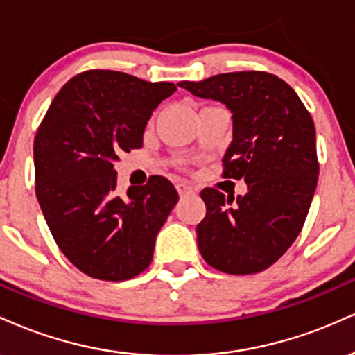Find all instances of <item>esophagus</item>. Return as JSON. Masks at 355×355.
Segmentation results:
<instances>
[{"label":"esophagus","instance_id":"esophagus-1","mask_svg":"<svg viewBox=\"0 0 355 355\" xmlns=\"http://www.w3.org/2000/svg\"><path fill=\"white\" fill-rule=\"evenodd\" d=\"M176 189H178L179 196H191V194H196L194 187L187 184V182H178Z\"/></svg>","mask_w":355,"mask_h":355}]
</instances>
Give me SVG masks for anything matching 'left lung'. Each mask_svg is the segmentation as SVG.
Returning <instances> with one entry per match:
<instances>
[{"label":"left lung","mask_w":355,"mask_h":355,"mask_svg":"<svg viewBox=\"0 0 355 355\" xmlns=\"http://www.w3.org/2000/svg\"><path fill=\"white\" fill-rule=\"evenodd\" d=\"M179 86L232 112L223 176L248 184L236 199L214 187L201 191L206 218L196 229L199 252L220 272H261L293 245L309 212L319 176L314 121L293 87L264 71Z\"/></svg>","instance_id":"8db88e82"}]
</instances>
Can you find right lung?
<instances>
[{
    "label": "right lung",
    "mask_w": 355,
    "mask_h": 355,
    "mask_svg": "<svg viewBox=\"0 0 355 355\" xmlns=\"http://www.w3.org/2000/svg\"><path fill=\"white\" fill-rule=\"evenodd\" d=\"M174 91L173 83L85 71L61 87L37 128V202L58 248L86 276L126 281L151 264L178 191L151 176L119 193L114 161L143 146L153 111Z\"/></svg>",
    "instance_id": "1"
}]
</instances>
